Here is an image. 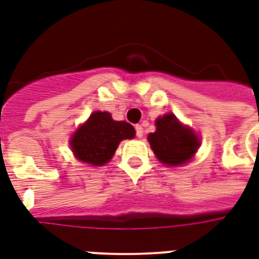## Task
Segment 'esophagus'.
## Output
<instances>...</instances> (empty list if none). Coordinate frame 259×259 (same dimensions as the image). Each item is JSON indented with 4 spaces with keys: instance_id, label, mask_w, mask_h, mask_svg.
Returning a JSON list of instances; mask_svg holds the SVG:
<instances>
[{
    "instance_id": "esophagus-1",
    "label": "esophagus",
    "mask_w": 259,
    "mask_h": 259,
    "mask_svg": "<svg viewBox=\"0 0 259 259\" xmlns=\"http://www.w3.org/2000/svg\"><path fill=\"white\" fill-rule=\"evenodd\" d=\"M134 129H136V136L138 138H141L144 136V130H142V126L141 125H136L134 126Z\"/></svg>"
}]
</instances>
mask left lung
I'll return each mask as SVG.
<instances>
[{
  "mask_svg": "<svg viewBox=\"0 0 259 259\" xmlns=\"http://www.w3.org/2000/svg\"><path fill=\"white\" fill-rule=\"evenodd\" d=\"M157 130L148 136L154 154L165 165H181L199 148V138L189 127L179 122L176 115L165 114L156 121Z\"/></svg>",
  "mask_w": 259,
  "mask_h": 259,
  "instance_id": "1",
  "label": "left lung"
}]
</instances>
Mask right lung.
I'll use <instances>...</instances> for the list:
<instances>
[{
	"mask_svg": "<svg viewBox=\"0 0 259 259\" xmlns=\"http://www.w3.org/2000/svg\"><path fill=\"white\" fill-rule=\"evenodd\" d=\"M136 132L127 122L114 121L110 113L95 111L71 138V148L82 162L101 166L110 161L118 145Z\"/></svg>",
	"mask_w": 259,
	"mask_h": 259,
	"instance_id": "right-lung-1",
	"label": "right lung"
}]
</instances>
